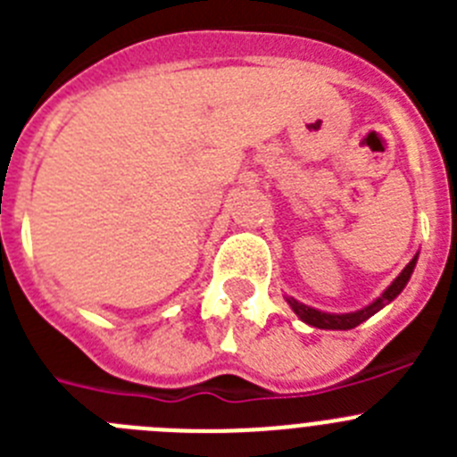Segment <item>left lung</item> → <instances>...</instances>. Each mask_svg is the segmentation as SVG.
Wrapping results in <instances>:
<instances>
[{
	"label": "left lung",
	"instance_id": "1",
	"mask_svg": "<svg viewBox=\"0 0 457 457\" xmlns=\"http://www.w3.org/2000/svg\"><path fill=\"white\" fill-rule=\"evenodd\" d=\"M417 261H419V253L411 258L410 263L405 265V270H403V272L398 274L389 286H386L385 293L379 295V297H375L369 306H364V309H359V311H350V313H327V311L302 304V302H297L295 297H286V302H288L290 309L295 311V316L300 318L302 322H306V325L318 327V329H354L357 325L369 320L370 316H375L379 309H385L386 304H391V302L403 293V288H405L407 281H410L411 272H414V268H417Z\"/></svg>",
	"mask_w": 457,
	"mask_h": 457
}]
</instances>
